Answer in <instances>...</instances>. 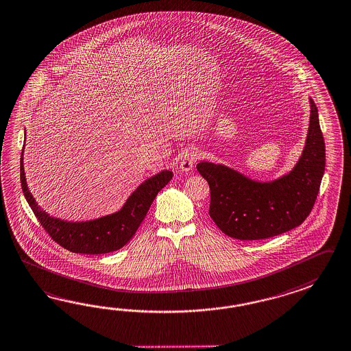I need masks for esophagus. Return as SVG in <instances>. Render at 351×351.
<instances>
[{
  "label": "esophagus",
  "instance_id": "esophagus-1",
  "mask_svg": "<svg viewBox=\"0 0 351 351\" xmlns=\"http://www.w3.org/2000/svg\"><path fill=\"white\" fill-rule=\"evenodd\" d=\"M199 152L196 149H190L187 151L186 154L184 155V157L181 158V162H180V169L184 172H189L193 170L195 162L197 161L199 158Z\"/></svg>",
  "mask_w": 351,
  "mask_h": 351
}]
</instances>
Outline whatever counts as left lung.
<instances>
[{
    "label": "left lung",
    "instance_id": "obj_1",
    "mask_svg": "<svg viewBox=\"0 0 351 351\" xmlns=\"http://www.w3.org/2000/svg\"><path fill=\"white\" fill-rule=\"evenodd\" d=\"M311 114L302 156L293 170L271 182H258L223 165L200 162L210 187L209 214L219 229L241 241H259L301 226L311 213L325 171V141L319 113Z\"/></svg>",
    "mask_w": 351,
    "mask_h": 351
}]
</instances>
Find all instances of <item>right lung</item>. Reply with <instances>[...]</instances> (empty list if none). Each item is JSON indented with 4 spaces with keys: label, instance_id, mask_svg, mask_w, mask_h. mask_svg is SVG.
I'll return each mask as SVG.
<instances>
[{
    "label": "right lung",
    "instance_id": "add662e5",
    "mask_svg": "<svg viewBox=\"0 0 351 351\" xmlns=\"http://www.w3.org/2000/svg\"><path fill=\"white\" fill-rule=\"evenodd\" d=\"M20 179L26 202L51 239L73 253L104 254L121 250L132 239L158 191L172 179V172L165 170L142 182L117 213L80 223L53 218L40 209L26 185L23 154Z\"/></svg>",
    "mask_w": 351,
    "mask_h": 351
}]
</instances>
